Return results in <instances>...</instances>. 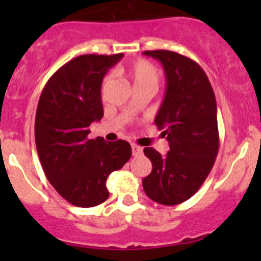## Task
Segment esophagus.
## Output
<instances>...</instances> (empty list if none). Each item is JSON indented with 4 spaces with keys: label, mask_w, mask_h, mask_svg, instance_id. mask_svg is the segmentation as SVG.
I'll return each mask as SVG.
<instances>
[{
    "label": "esophagus",
    "mask_w": 261,
    "mask_h": 261,
    "mask_svg": "<svg viewBox=\"0 0 261 261\" xmlns=\"http://www.w3.org/2000/svg\"><path fill=\"white\" fill-rule=\"evenodd\" d=\"M131 149H133V155H134V156H139V155L143 154V147L136 145V144H133Z\"/></svg>",
    "instance_id": "34e87169"
}]
</instances>
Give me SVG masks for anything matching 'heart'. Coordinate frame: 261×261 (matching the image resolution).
Segmentation results:
<instances>
[{"label":"heart","mask_w":261,"mask_h":261,"mask_svg":"<svg viewBox=\"0 0 261 261\" xmlns=\"http://www.w3.org/2000/svg\"><path fill=\"white\" fill-rule=\"evenodd\" d=\"M126 75L133 82L134 88L138 87H152L156 88L159 82V73L158 69L145 59H138L130 63L125 69ZM110 81V75L105 78L103 83Z\"/></svg>","instance_id":"heart-1"}]
</instances>
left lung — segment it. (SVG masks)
<instances>
[{"mask_svg": "<svg viewBox=\"0 0 261 261\" xmlns=\"http://www.w3.org/2000/svg\"><path fill=\"white\" fill-rule=\"evenodd\" d=\"M144 54L159 60L167 77L155 125L167 136L170 150L163 156L152 147L144 149L152 169L143 187L154 202L174 206L201 188L215 164L220 145L216 97L208 77L194 60L169 50Z\"/></svg>", "mask_w": 261, "mask_h": 261, "instance_id": "left-lung-1", "label": "left lung"}]
</instances>
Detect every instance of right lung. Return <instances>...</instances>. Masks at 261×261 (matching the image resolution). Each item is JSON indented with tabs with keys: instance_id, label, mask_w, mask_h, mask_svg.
Masks as SVG:
<instances>
[{
	"instance_id": "add662e5",
	"label": "right lung",
	"mask_w": 261,
	"mask_h": 261,
	"mask_svg": "<svg viewBox=\"0 0 261 261\" xmlns=\"http://www.w3.org/2000/svg\"><path fill=\"white\" fill-rule=\"evenodd\" d=\"M122 54H84L60 67L44 87L35 117L41 167L55 191L77 207L109 198L106 179L131 156L127 141L89 139V125L103 116L102 80Z\"/></svg>"
}]
</instances>
